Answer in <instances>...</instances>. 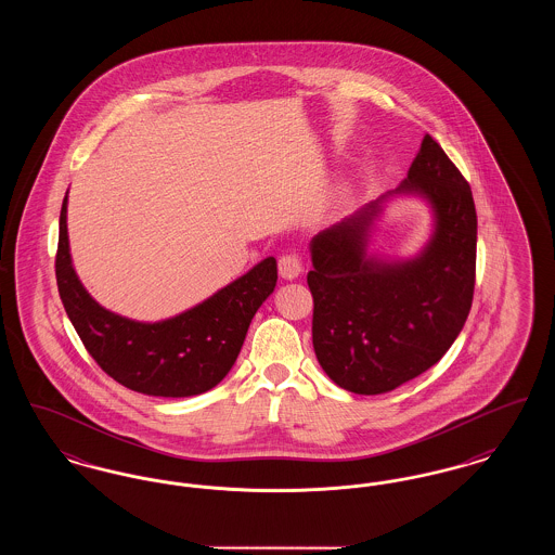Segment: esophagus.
I'll list each match as a JSON object with an SVG mask.
<instances>
[{"mask_svg": "<svg viewBox=\"0 0 555 555\" xmlns=\"http://www.w3.org/2000/svg\"><path fill=\"white\" fill-rule=\"evenodd\" d=\"M301 272H304V264H301V258H299V256L285 254V256L279 260V274H281L285 281L297 279Z\"/></svg>", "mask_w": 555, "mask_h": 555, "instance_id": "1", "label": "esophagus"}]
</instances>
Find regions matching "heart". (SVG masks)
I'll use <instances>...</instances> for the list:
<instances>
[{
    "label": "heart",
    "instance_id": "obj_1",
    "mask_svg": "<svg viewBox=\"0 0 555 555\" xmlns=\"http://www.w3.org/2000/svg\"><path fill=\"white\" fill-rule=\"evenodd\" d=\"M341 195H344V193H339V197H341Z\"/></svg>",
    "mask_w": 555,
    "mask_h": 555
}]
</instances>
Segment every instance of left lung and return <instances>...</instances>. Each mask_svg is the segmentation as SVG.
I'll return each mask as SVG.
<instances>
[{"mask_svg": "<svg viewBox=\"0 0 555 555\" xmlns=\"http://www.w3.org/2000/svg\"><path fill=\"white\" fill-rule=\"evenodd\" d=\"M397 196L421 198L431 235L410 259L369 249L375 222ZM318 362L345 391L380 396L435 366L473 306L476 210L470 185L441 145L424 134L408 177L393 191L310 241Z\"/></svg>", "mask_w": 555, "mask_h": 555, "instance_id": "obj_1", "label": "left lung"}]
</instances>
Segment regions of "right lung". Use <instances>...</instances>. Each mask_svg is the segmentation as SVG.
I'll use <instances>...</instances> for the list:
<instances>
[{"instance_id": "1", "label": "right lung", "mask_w": 555, "mask_h": 555, "mask_svg": "<svg viewBox=\"0 0 555 555\" xmlns=\"http://www.w3.org/2000/svg\"><path fill=\"white\" fill-rule=\"evenodd\" d=\"M68 191L60 211L55 279L64 310L93 360L116 383L154 397L214 389L233 369L251 318L276 287L272 256L177 317L143 322L100 306L80 283L68 241Z\"/></svg>"}]
</instances>
